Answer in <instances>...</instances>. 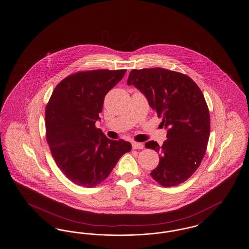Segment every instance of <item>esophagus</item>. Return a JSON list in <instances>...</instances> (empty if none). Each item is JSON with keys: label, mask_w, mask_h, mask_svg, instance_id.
<instances>
[{"label": "esophagus", "mask_w": 249, "mask_h": 249, "mask_svg": "<svg viewBox=\"0 0 249 249\" xmlns=\"http://www.w3.org/2000/svg\"><path fill=\"white\" fill-rule=\"evenodd\" d=\"M143 144L142 142H132V148L133 149H143Z\"/></svg>", "instance_id": "34e87169"}]
</instances>
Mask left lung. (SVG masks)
I'll list each match as a JSON object with an SVG mask.
<instances>
[{"mask_svg":"<svg viewBox=\"0 0 249 249\" xmlns=\"http://www.w3.org/2000/svg\"><path fill=\"white\" fill-rule=\"evenodd\" d=\"M127 84L145 96L167 129L162 145L145 142L160 156L150 175L165 187L185 181L198 168L209 142V111L201 89L188 76L161 68L131 70Z\"/></svg>","mask_w":249,"mask_h":249,"instance_id":"left-lung-1","label":"left lung"}]
</instances>
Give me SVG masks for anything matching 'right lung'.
<instances>
[{"label":"right lung","instance_id":"add662e5","mask_svg":"<svg viewBox=\"0 0 249 249\" xmlns=\"http://www.w3.org/2000/svg\"><path fill=\"white\" fill-rule=\"evenodd\" d=\"M126 70L79 72L53 89L45 110L46 139L61 171L74 183L93 187L107 178L131 149L124 140H110L95 127L107 93Z\"/></svg>","mask_w":249,"mask_h":249}]
</instances>
